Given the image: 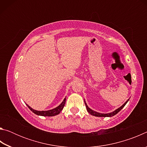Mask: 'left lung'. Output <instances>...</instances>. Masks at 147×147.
<instances>
[{"label": "left lung", "instance_id": "obj_1", "mask_svg": "<svg viewBox=\"0 0 147 147\" xmlns=\"http://www.w3.org/2000/svg\"><path fill=\"white\" fill-rule=\"evenodd\" d=\"M128 100H129V99H128V100H126V102L124 103L123 106H121L120 108H119L118 109H115V110L114 111H113V112H111V113H100L96 112V111L92 110L91 109H90V108H89V107L88 106V105H87V104L86 103L85 101H84V102H85L86 108H87V110H88L89 113H90L91 115H93V116H96V117H112V116H114L115 115H116L117 113L118 112H119V111H120L121 109L124 108V106L126 105V103L128 102Z\"/></svg>", "mask_w": 147, "mask_h": 147}]
</instances>
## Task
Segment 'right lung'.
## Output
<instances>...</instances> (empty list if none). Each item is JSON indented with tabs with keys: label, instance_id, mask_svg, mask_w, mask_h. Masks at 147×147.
Masks as SVG:
<instances>
[{
	"label": "right lung",
	"instance_id": "1",
	"mask_svg": "<svg viewBox=\"0 0 147 147\" xmlns=\"http://www.w3.org/2000/svg\"><path fill=\"white\" fill-rule=\"evenodd\" d=\"M65 101H66V98H65L63 101L61 103L60 105H59L58 107H56L55 108L51 109V110H48V111H37V110H35L34 109H32L31 107H30L28 105V104H26V105L32 112L34 113L35 114H36V115L44 116V117H52V116L58 115V114L61 112V111L63 109V107L65 106Z\"/></svg>",
	"mask_w": 147,
	"mask_h": 147
}]
</instances>
